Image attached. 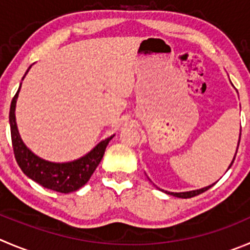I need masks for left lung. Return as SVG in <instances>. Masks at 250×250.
Returning <instances> with one entry per match:
<instances>
[{
  "mask_svg": "<svg viewBox=\"0 0 250 250\" xmlns=\"http://www.w3.org/2000/svg\"><path fill=\"white\" fill-rule=\"evenodd\" d=\"M234 161V159H233ZM233 163V162H232ZM232 163H230V166H232ZM229 166V167H230ZM213 185V184H212ZM212 185H210V187H206V188H203V189H199V190H192V191H187V192H168L169 195H173V196H177V198H183V199H189V198H194V196H196V195L199 194H203L204 191H206V190L210 189ZM167 192V191H166Z\"/></svg>",
  "mask_w": 250,
  "mask_h": 250,
  "instance_id": "left-lung-1",
  "label": "left lung"
}]
</instances>
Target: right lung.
<instances>
[{
    "mask_svg": "<svg viewBox=\"0 0 250 250\" xmlns=\"http://www.w3.org/2000/svg\"><path fill=\"white\" fill-rule=\"evenodd\" d=\"M20 89L17 91L16 96L12 99L11 109H9L12 146H13L17 163L27 177H29L30 179L46 189L63 192V194L76 191L89 180L91 175L93 174L96 168L101 163L106 146H108L109 141L113 139V136L102 141L89 153L77 161H73V162L51 163L39 158L23 144L18 129H17L14 110H16V103Z\"/></svg>",
    "mask_w": 250,
    "mask_h": 250,
    "instance_id": "add662e5",
    "label": "right lung"
}]
</instances>
